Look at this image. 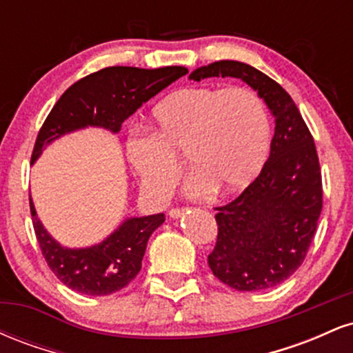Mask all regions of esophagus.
I'll use <instances>...</instances> for the list:
<instances>
[{
	"instance_id": "esophagus-1",
	"label": "esophagus",
	"mask_w": 353,
	"mask_h": 353,
	"mask_svg": "<svg viewBox=\"0 0 353 353\" xmlns=\"http://www.w3.org/2000/svg\"><path fill=\"white\" fill-rule=\"evenodd\" d=\"M184 212H185L184 208H172L171 210H169V216L177 219V217H181Z\"/></svg>"
}]
</instances>
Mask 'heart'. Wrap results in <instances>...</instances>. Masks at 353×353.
Returning a JSON list of instances; mask_svg holds the SVG:
<instances>
[{
	"instance_id": "heart-1",
	"label": "heart",
	"mask_w": 353,
	"mask_h": 353,
	"mask_svg": "<svg viewBox=\"0 0 353 353\" xmlns=\"http://www.w3.org/2000/svg\"><path fill=\"white\" fill-rule=\"evenodd\" d=\"M149 131L129 136L125 156L154 201L172 196L184 156L196 169L189 196L244 189L259 176L270 145L264 101L244 86L179 89L154 108Z\"/></svg>"
}]
</instances>
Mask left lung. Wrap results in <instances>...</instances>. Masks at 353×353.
I'll return each mask as SVG.
<instances>
[{
  "instance_id": "1",
  "label": "left lung",
  "mask_w": 353,
  "mask_h": 353,
  "mask_svg": "<svg viewBox=\"0 0 353 353\" xmlns=\"http://www.w3.org/2000/svg\"><path fill=\"white\" fill-rule=\"evenodd\" d=\"M239 78L259 92L275 116L270 154L261 174L217 210V241L208 261L212 274L236 290H264L289 279L307 257L322 212L319 154L289 92L255 68L217 61L189 79Z\"/></svg>"
}]
</instances>
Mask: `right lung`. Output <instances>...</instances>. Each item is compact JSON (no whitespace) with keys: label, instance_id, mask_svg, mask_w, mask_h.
Wrapping results in <instances>:
<instances>
[{"label":"right lung","instance_id":"obj_1","mask_svg":"<svg viewBox=\"0 0 353 353\" xmlns=\"http://www.w3.org/2000/svg\"><path fill=\"white\" fill-rule=\"evenodd\" d=\"M185 74L188 70L182 66L159 70L111 66L84 76L64 91L48 114L36 137L31 163L41 154L44 144L64 132L84 125H101L117 132L137 108ZM30 209L39 249L52 274L66 287L86 295H109L134 281L149 237L165 219L164 214L128 219L98 245L66 249L44 230L31 197Z\"/></svg>","mask_w":353,"mask_h":353}]
</instances>
